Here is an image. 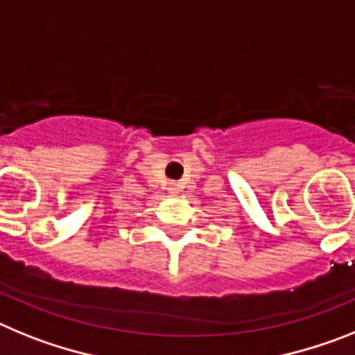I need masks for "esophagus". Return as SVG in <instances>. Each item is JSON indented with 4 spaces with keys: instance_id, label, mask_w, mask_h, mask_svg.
<instances>
[{
    "instance_id": "1",
    "label": "esophagus",
    "mask_w": 355,
    "mask_h": 355,
    "mask_svg": "<svg viewBox=\"0 0 355 355\" xmlns=\"http://www.w3.org/2000/svg\"><path fill=\"white\" fill-rule=\"evenodd\" d=\"M168 193H171V195H178V186L175 184V182H169Z\"/></svg>"
}]
</instances>
